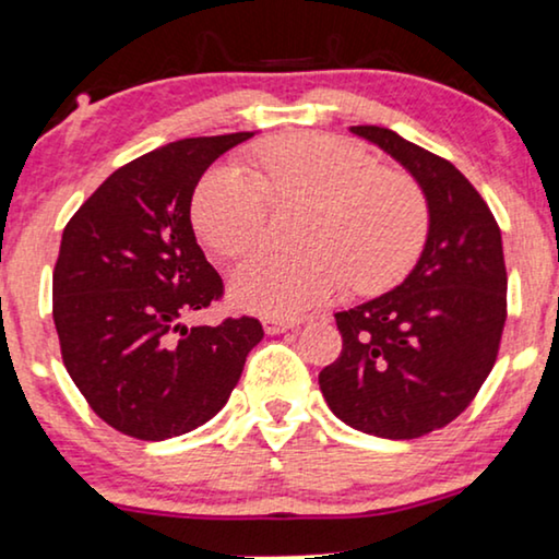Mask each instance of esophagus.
Instances as JSON below:
<instances>
[{
    "label": "esophagus",
    "instance_id": "obj_1",
    "mask_svg": "<svg viewBox=\"0 0 559 559\" xmlns=\"http://www.w3.org/2000/svg\"><path fill=\"white\" fill-rule=\"evenodd\" d=\"M296 322H288V319H281V317H263V330L267 334H278V332H286V330H294Z\"/></svg>",
    "mask_w": 559,
    "mask_h": 559
}]
</instances>
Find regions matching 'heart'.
I'll use <instances>...</instances> for the list:
<instances>
[{
  "mask_svg": "<svg viewBox=\"0 0 559 559\" xmlns=\"http://www.w3.org/2000/svg\"><path fill=\"white\" fill-rule=\"evenodd\" d=\"M309 199L296 250H260L233 275L245 309L299 317L349 286L381 292L404 278L427 242V197L412 176L381 168L342 138L284 135L242 166L212 168L193 193V225L222 258L265 240L273 202Z\"/></svg>",
  "mask_w": 559,
  "mask_h": 559,
  "instance_id": "obj_1",
  "label": "heart"
}]
</instances>
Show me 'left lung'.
Masks as SVG:
<instances>
[{
    "mask_svg": "<svg viewBox=\"0 0 559 559\" xmlns=\"http://www.w3.org/2000/svg\"><path fill=\"white\" fill-rule=\"evenodd\" d=\"M353 132L419 181L429 235L404 284L334 314L342 353L319 373V389L349 427L414 440L457 419L493 368L506 324L501 229L450 160L389 128Z\"/></svg>",
    "mask_w": 559,
    "mask_h": 559,
    "instance_id": "left-lung-1",
    "label": "left lung"
}]
</instances>
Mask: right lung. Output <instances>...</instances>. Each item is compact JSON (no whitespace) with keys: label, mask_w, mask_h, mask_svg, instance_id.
Segmentation results:
<instances>
[{"label":"right lung","mask_w":559,"mask_h":559,"mask_svg":"<svg viewBox=\"0 0 559 559\" xmlns=\"http://www.w3.org/2000/svg\"><path fill=\"white\" fill-rule=\"evenodd\" d=\"M248 138H186L140 155L63 229L53 267L63 366L94 414L135 440H170L210 421L263 340L255 317L186 324L225 296L193 235V189Z\"/></svg>","instance_id":"right-lung-1"}]
</instances>
